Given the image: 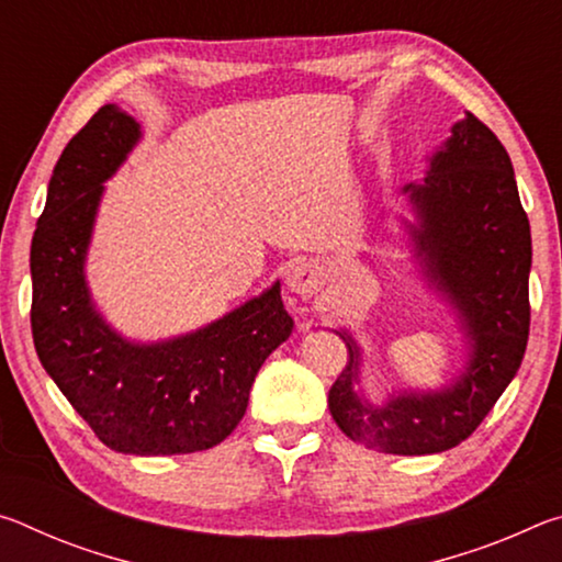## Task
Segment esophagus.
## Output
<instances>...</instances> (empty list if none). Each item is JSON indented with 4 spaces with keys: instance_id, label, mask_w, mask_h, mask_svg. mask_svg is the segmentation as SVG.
Instances as JSON below:
<instances>
[{
    "instance_id": "34e87169",
    "label": "esophagus",
    "mask_w": 562,
    "mask_h": 562,
    "mask_svg": "<svg viewBox=\"0 0 562 562\" xmlns=\"http://www.w3.org/2000/svg\"><path fill=\"white\" fill-rule=\"evenodd\" d=\"M319 284H322V280H319L317 265L310 260L294 262L292 270L288 272V288L294 294H300V297H312V294L319 290Z\"/></svg>"
}]
</instances>
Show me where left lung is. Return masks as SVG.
Here are the masks:
<instances>
[{"label":"left lung","mask_w":562,"mask_h":562,"mask_svg":"<svg viewBox=\"0 0 562 562\" xmlns=\"http://www.w3.org/2000/svg\"><path fill=\"white\" fill-rule=\"evenodd\" d=\"M416 225H408L424 272L461 317L469 364L439 392H404L384 406L357 394L359 347L335 329L349 361L329 389V412L351 441L402 456L441 453L469 439L516 376L528 345L530 225L513 164L473 113L429 158L424 183L404 186Z\"/></svg>","instance_id":"8db88e82"}]
</instances>
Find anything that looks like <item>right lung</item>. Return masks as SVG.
Segmentation results:
<instances>
[{"label":"right lung","instance_id":"obj_1","mask_svg":"<svg viewBox=\"0 0 562 562\" xmlns=\"http://www.w3.org/2000/svg\"><path fill=\"white\" fill-rule=\"evenodd\" d=\"M140 126L106 103L56 160L32 240L34 347L61 394L119 453L205 451L233 434L262 361L292 331L280 282L190 335L138 345L106 325L87 288L103 183Z\"/></svg>","mask_w":562,"mask_h":562}]
</instances>
